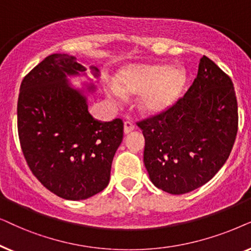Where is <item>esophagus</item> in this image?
<instances>
[{
    "label": "esophagus",
    "instance_id": "esophagus-1",
    "mask_svg": "<svg viewBox=\"0 0 251 251\" xmlns=\"http://www.w3.org/2000/svg\"><path fill=\"white\" fill-rule=\"evenodd\" d=\"M134 128H135L134 123L131 122V120H126V122L124 123V133H125V134H128V133L134 131Z\"/></svg>",
    "mask_w": 251,
    "mask_h": 251
}]
</instances>
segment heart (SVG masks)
<instances>
[{"label": "heart", "instance_id": "obj_1", "mask_svg": "<svg viewBox=\"0 0 251 251\" xmlns=\"http://www.w3.org/2000/svg\"><path fill=\"white\" fill-rule=\"evenodd\" d=\"M187 83V75L181 68H170L162 63L135 64L125 69L118 78V86L109 88L113 101L123 99V93L141 94L139 108L146 115L168 111L179 101Z\"/></svg>", "mask_w": 251, "mask_h": 251}]
</instances>
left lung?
<instances>
[{
	"mask_svg": "<svg viewBox=\"0 0 251 251\" xmlns=\"http://www.w3.org/2000/svg\"><path fill=\"white\" fill-rule=\"evenodd\" d=\"M136 124L153 185L173 195L192 192L215 176L234 146L239 115L232 80L203 56L186 94L168 111Z\"/></svg>",
	"mask_w": 251,
	"mask_h": 251,
	"instance_id": "8db88e82",
	"label": "left lung"
}]
</instances>
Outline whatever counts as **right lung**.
I'll return each mask as SVG.
<instances>
[{"label": "right lung", "instance_id": "right-lung-1", "mask_svg": "<svg viewBox=\"0 0 251 251\" xmlns=\"http://www.w3.org/2000/svg\"><path fill=\"white\" fill-rule=\"evenodd\" d=\"M85 70L73 56L52 53L23 79L17 104L19 142L29 170L47 189L72 201L108 186L124 133L122 119L93 118L85 96L70 87L66 75Z\"/></svg>", "mask_w": 251, "mask_h": 251}]
</instances>
